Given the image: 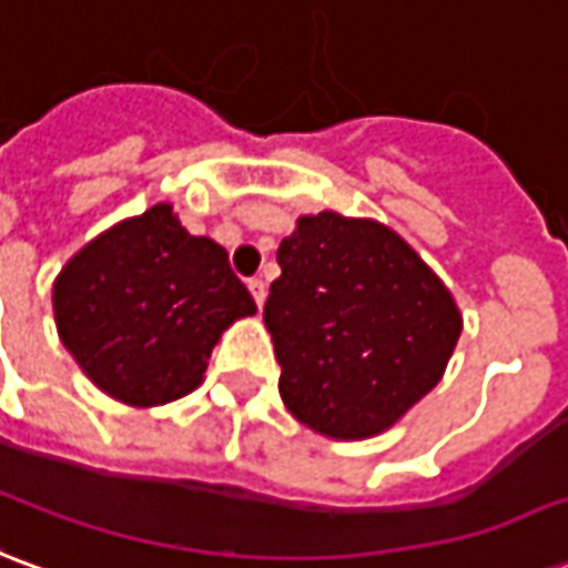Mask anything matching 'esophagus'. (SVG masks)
<instances>
[{"label": "esophagus", "mask_w": 568, "mask_h": 568, "mask_svg": "<svg viewBox=\"0 0 568 568\" xmlns=\"http://www.w3.org/2000/svg\"><path fill=\"white\" fill-rule=\"evenodd\" d=\"M247 287H251V296L256 300V305H263L265 293H268V287H265L263 277H251V281H247Z\"/></svg>", "instance_id": "1"}]
</instances>
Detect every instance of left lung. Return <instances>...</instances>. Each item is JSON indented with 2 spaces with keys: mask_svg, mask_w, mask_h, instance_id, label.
Returning <instances> with one entry per match:
<instances>
[{
  "mask_svg": "<svg viewBox=\"0 0 568 568\" xmlns=\"http://www.w3.org/2000/svg\"><path fill=\"white\" fill-rule=\"evenodd\" d=\"M263 317L296 419L336 440L392 428L440 382L462 315L422 256L376 220L300 216Z\"/></svg>",
  "mask_w": 568,
  "mask_h": 568,
  "instance_id": "obj_1",
  "label": "left lung"
}]
</instances>
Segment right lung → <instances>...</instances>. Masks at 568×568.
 <instances>
[{"mask_svg":"<svg viewBox=\"0 0 568 568\" xmlns=\"http://www.w3.org/2000/svg\"><path fill=\"white\" fill-rule=\"evenodd\" d=\"M58 336L115 400L159 406L195 392L223 329L256 303L211 239L155 204L88 241L54 281Z\"/></svg>","mask_w":568,"mask_h":568,"instance_id":"1","label":"right lung"}]
</instances>
